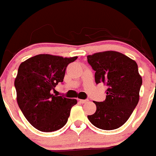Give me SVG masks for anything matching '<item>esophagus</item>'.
<instances>
[{"label":"esophagus","mask_w":156,"mask_h":156,"mask_svg":"<svg viewBox=\"0 0 156 156\" xmlns=\"http://www.w3.org/2000/svg\"><path fill=\"white\" fill-rule=\"evenodd\" d=\"M80 101L82 104H84V103H87L88 101L87 99H85V100H83V99H81V100H80Z\"/></svg>","instance_id":"esophagus-1"}]
</instances>
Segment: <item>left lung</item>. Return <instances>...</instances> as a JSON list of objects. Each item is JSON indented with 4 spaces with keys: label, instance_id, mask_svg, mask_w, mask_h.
Masks as SVG:
<instances>
[{
    "label": "left lung",
    "instance_id": "obj_1",
    "mask_svg": "<svg viewBox=\"0 0 156 156\" xmlns=\"http://www.w3.org/2000/svg\"><path fill=\"white\" fill-rule=\"evenodd\" d=\"M87 62L95 71L96 83L108 87L106 98L94 101L97 109L87 115L96 127L112 130L127 121L139 101L142 79L136 62L123 54L113 51L99 52L87 56Z\"/></svg>",
    "mask_w": 156,
    "mask_h": 156
}]
</instances>
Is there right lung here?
I'll list each match as a JSON object with an SVG mask.
<instances>
[{
	"label": "right lung",
	"mask_w": 156,
	"mask_h": 156,
	"mask_svg": "<svg viewBox=\"0 0 156 156\" xmlns=\"http://www.w3.org/2000/svg\"><path fill=\"white\" fill-rule=\"evenodd\" d=\"M77 57L38 55L20 64L15 87L17 102L26 119L36 129L52 132L61 129L76 99L51 94L63 82L66 67Z\"/></svg>",
	"instance_id": "add662e5"
}]
</instances>
